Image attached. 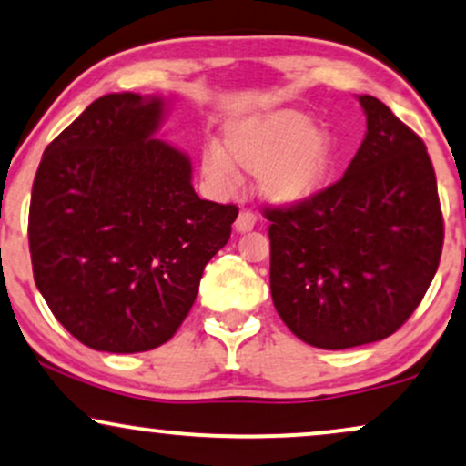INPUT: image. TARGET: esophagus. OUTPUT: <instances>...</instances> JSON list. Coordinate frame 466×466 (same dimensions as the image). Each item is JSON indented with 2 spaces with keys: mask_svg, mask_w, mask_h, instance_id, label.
<instances>
[{
  "mask_svg": "<svg viewBox=\"0 0 466 466\" xmlns=\"http://www.w3.org/2000/svg\"><path fill=\"white\" fill-rule=\"evenodd\" d=\"M234 226H237V232H249V229L256 226V215H253L251 210H240Z\"/></svg>",
  "mask_w": 466,
  "mask_h": 466,
  "instance_id": "obj_1",
  "label": "esophagus"
}]
</instances>
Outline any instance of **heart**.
I'll return each instance as SVG.
<instances>
[{
	"label": "heart",
	"instance_id": "b5f03b06",
	"mask_svg": "<svg viewBox=\"0 0 466 466\" xmlns=\"http://www.w3.org/2000/svg\"><path fill=\"white\" fill-rule=\"evenodd\" d=\"M221 148L204 150V172L217 185L229 187L234 169L260 176V189L270 202L297 206L322 191L333 172V135L316 128L303 111L279 109L229 122Z\"/></svg>",
	"mask_w": 466,
	"mask_h": 466
}]
</instances>
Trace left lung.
Segmentation results:
<instances>
[{"instance_id":"8db88e82","label":"left lung","mask_w":466,"mask_h":466,"mask_svg":"<svg viewBox=\"0 0 466 466\" xmlns=\"http://www.w3.org/2000/svg\"><path fill=\"white\" fill-rule=\"evenodd\" d=\"M346 174L309 202L268 206L270 294L299 339L341 350L390 338L421 303L443 249L426 144L379 98Z\"/></svg>"}]
</instances>
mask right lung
I'll return each mask as SVG.
<instances>
[{
    "mask_svg": "<svg viewBox=\"0 0 466 466\" xmlns=\"http://www.w3.org/2000/svg\"><path fill=\"white\" fill-rule=\"evenodd\" d=\"M161 96L107 94L46 146L29 202L34 281L66 331L105 352L172 339L238 208L199 199L155 139Z\"/></svg>",
    "mask_w": 466,
    "mask_h": 466,
    "instance_id": "add662e5",
    "label": "right lung"
}]
</instances>
